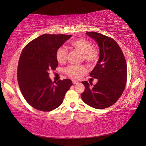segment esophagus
Masks as SVG:
<instances>
[{
	"instance_id": "1",
	"label": "esophagus",
	"mask_w": 146,
	"mask_h": 146,
	"mask_svg": "<svg viewBox=\"0 0 146 146\" xmlns=\"http://www.w3.org/2000/svg\"><path fill=\"white\" fill-rule=\"evenodd\" d=\"M72 83H73V84H74V85H75V84H77V83H78L79 82H77V81H75V80H72Z\"/></svg>"
}]
</instances>
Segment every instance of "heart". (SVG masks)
I'll return each instance as SVG.
<instances>
[{"label": "heart", "instance_id": "obj_1", "mask_svg": "<svg viewBox=\"0 0 146 146\" xmlns=\"http://www.w3.org/2000/svg\"><path fill=\"white\" fill-rule=\"evenodd\" d=\"M69 46L82 54V59L89 65H94L99 58V50L92 46V43L87 39L79 38L70 42ZM68 50L65 47H60L56 52V58L60 63H63L67 58ZM66 72L74 79L80 78L87 71L85 66H69L66 69Z\"/></svg>", "mask_w": 146, "mask_h": 146}]
</instances>
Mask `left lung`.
Wrapping results in <instances>:
<instances>
[{
  "label": "left lung",
  "mask_w": 146,
  "mask_h": 146,
  "mask_svg": "<svg viewBox=\"0 0 146 146\" xmlns=\"http://www.w3.org/2000/svg\"><path fill=\"white\" fill-rule=\"evenodd\" d=\"M94 39L99 47L98 63L90 76L98 79L92 84L82 82L85 91L81 94L84 102L96 109H104L113 105L122 94L127 77V68L124 55L113 39L98 32H86Z\"/></svg>",
  "instance_id": "1"
}]
</instances>
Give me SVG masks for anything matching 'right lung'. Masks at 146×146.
<instances>
[{"instance_id":"right-lung-1","label":"right lung","mask_w":146,"mask_h":146,"mask_svg":"<svg viewBox=\"0 0 146 146\" xmlns=\"http://www.w3.org/2000/svg\"><path fill=\"white\" fill-rule=\"evenodd\" d=\"M71 36L42 35L29 42L22 52L17 66V82L24 99L34 108L50 111L58 108L72 85L68 78L52 82L48 72L58 66L57 49Z\"/></svg>"}]
</instances>
